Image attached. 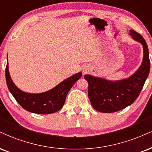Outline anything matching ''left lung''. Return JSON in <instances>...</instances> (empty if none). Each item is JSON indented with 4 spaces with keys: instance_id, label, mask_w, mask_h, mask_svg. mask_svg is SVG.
<instances>
[{
    "instance_id": "left-lung-1",
    "label": "left lung",
    "mask_w": 152,
    "mask_h": 152,
    "mask_svg": "<svg viewBox=\"0 0 152 152\" xmlns=\"http://www.w3.org/2000/svg\"><path fill=\"white\" fill-rule=\"evenodd\" d=\"M133 39L142 43L144 58L142 65L132 76L118 81L84 75L88 83V94L95 110L104 113L117 112L132 104L140 94L150 71V61L147 44L143 37L130 30Z\"/></svg>"
}]
</instances>
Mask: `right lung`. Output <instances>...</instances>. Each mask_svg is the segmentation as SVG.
Wrapping results in <instances>:
<instances>
[{"label": "right lung", "instance_id": "1", "mask_svg": "<svg viewBox=\"0 0 152 152\" xmlns=\"http://www.w3.org/2000/svg\"><path fill=\"white\" fill-rule=\"evenodd\" d=\"M81 76V73H78L52 90L42 94H32L23 92L17 88L9 74L8 63L5 68L7 86L15 99L25 110L37 114H51L59 110L64 104L69 91Z\"/></svg>", "mask_w": 152, "mask_h": 152}]
</instances>
